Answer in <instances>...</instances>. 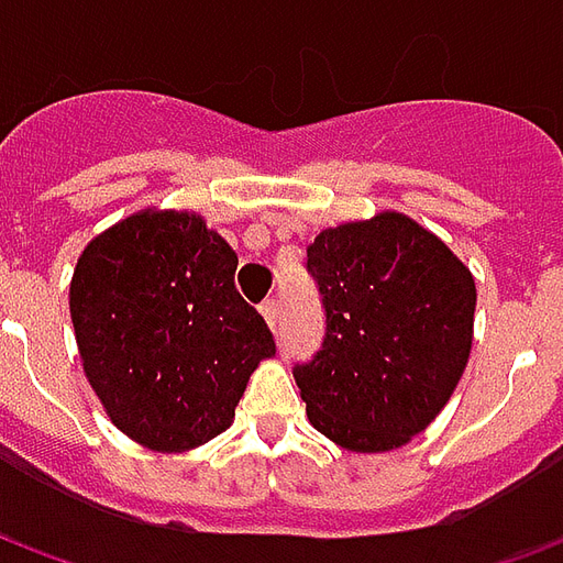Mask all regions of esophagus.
<instances>
[{
  "instance_id": "34e87169",
  "label": "esophagus",
  "mask_w": 563,
  "mask_h": 563,
  "mask_svg": "<svg viewBox=\"0 0 563 563\" xmlns=\"http://www.w3.org/2000/svg\"><path fill=\"white\" fill-rule=\"evenodd\" d=\"M262 317L268 322V329L277 334V329H280V305H277V301H265V305H262Z\"/></svg>"
}]
</instances>
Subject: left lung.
<instances>
[{
	"label": "left lung",
	"instance_id": "1",
	"mask_svg": "<svg viewBox=\"0 0 563 563\" xmlns=\"http://www.w3.org/2000/svg\"><path fill=\"white\" fill-rule=\"evenodd\" d=\"M307 271L325 341L295 367L307 419L346 452H391L446 407L467 367L476 283L437 234L398 210L322 229Z\"/></svg>",
	"mask_w": 563,
	"mask_h": 563
}]
</instances>
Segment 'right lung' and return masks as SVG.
<instances>
[{"label":"right lung","mask_w":563,"mask_h":563,"mask_svg":"<svg viewBox=\"0 0 563 563\" xmlns=\"http://www.w3.org/2000/svg\"><path fill=\"white\" fill-rule=\"evenodd\" d=\"M234 268V250L196 210L144 208L78 256L68 310L84 374L141 446L189 452L222 434L250 374L274 355Z\"/></svg>","instance_id":"obj_1"}]
</instances>
